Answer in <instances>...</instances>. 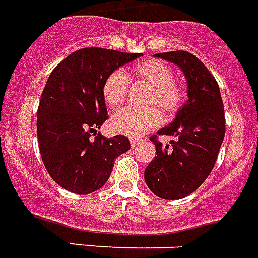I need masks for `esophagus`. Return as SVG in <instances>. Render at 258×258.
<instances>
[{"label":"esophagus","instance_id":"esophagus-1","mask_svg":"<svg viewBox=\"0 0 258 258\" xmlns=\"http://www.w3.org/2000/svg\"><path fill=\"white\" fill-rule=\"evenodd\" d=\"M142 139H139V138H131V139H130V143H131V146H133V147H137V146H139L142 143Z\"/></svg>","mask_w":258,"mask_h":258}]
</instances>
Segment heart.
Listing matches in <instances>:
<instances>
[{
  "label": "heart",
  "mask_w": 258,
  "mask_h": 258,
  "mask_svg": "<svg viewBox=\"0 0 258 258\" xmlns=\"http://www.w3.org/2000/svg\"><path fill=\"white\" fill-rule=\"evenodd\" d=\"M128 78L138 79L150 86L145 108H124L115 113L111 120L116 133L128 137H139L155 128L166 116H174L186 101V89L174 80V71L166 62L149 58L137 62L130 70ZM121 71H113L105 78L101 95L109 107H119L125 101L128 92V79Z\"/></svg>",
  "instance_id": "1"
}]
</instances>
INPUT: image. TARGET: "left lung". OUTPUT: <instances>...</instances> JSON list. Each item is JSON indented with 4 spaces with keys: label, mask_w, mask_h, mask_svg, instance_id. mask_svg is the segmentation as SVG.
<instances>
[{
    "label": "left lung",
    "mask_w": 258,
    "mask_h": 258,
    "mask_svg": "<svg viewBox=\"0 0 258 258\" xmlns=\"http://www.w3.org/2000/svg\"><path fill=\"white\" fill-rule=\"evenodd\" d=\"M178 66L187 80V101L171 124L157 134L175 139L163 146L151 137L157 155L145 170L155 196L179 200L204 183L216 165L225 137V112L220 87L200 58L186 50L154 54Z\"/></svg>",
    "instance_id": "left-lung-1"
}]
</instances>
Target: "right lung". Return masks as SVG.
Instances as JSON below:
<instances>
[{"label": "right lung", "instance_id": "right-lung-1", "mask_svg": "<svg viewBox=\"0 0 258 258\" xmlns=\"http://www.w3.org/2000/svg\"><path fill=\"white\" fill-rule=\"evenodd\" d=\"M103 48L71 53L50 74L37 109L38 149L52 179L71 192L89 194L108 180L128 138H105L97 130L108 119L101 87L119 67L141 57Z\"/></svg>", "mask_w": 258, "mask_h": 258}]
</instances>
